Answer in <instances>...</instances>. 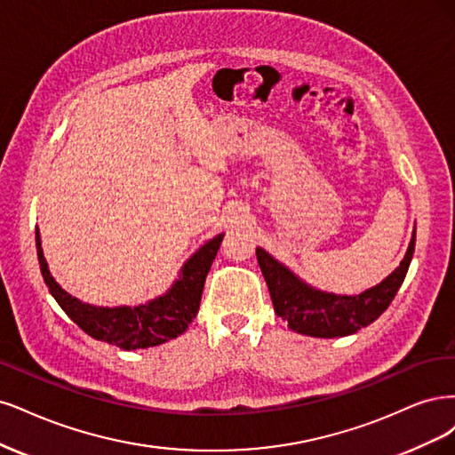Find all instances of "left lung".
Returning <instances> with one entry per match:
<instances>
[{
	"mask_svg": "<svg viewBox=\"0 0 455 455\" xmlns=\"http://www.w3.org/2000/svg\"><path fill=\"white\" fill-rule=\"evenodd\" d=\"M416 230L399 268L382 283L366 289L361 295H334L304 283L265 249L257 247V260L265 275L275 314L295 332L315 339H336L357 332L382 315L404 282L414 255Z\"/></svg>",
	"mask_w": 455,
	"mask_h": 455,
	"instance_id": "left-lung-1",
	"label": "left lung"
}]
</instances>
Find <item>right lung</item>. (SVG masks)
<instances>
[{
    "label": "right lung",
    "instance_id": "right-lung-1",
    "mask_svg": "<svg viewBox=\"0 0 455 455\" xmlns=\"http://www.w3.org/2000/svg\"><path fill=\"white\" fill-rule=\"evenodd\" d=\"M221 242L223 234H219L208 243H204L185 262L180 277L163 297L134 307H104L81 302L54 282L47 260L43 257L39 230L36 228L39 268L54 300L60 304L73 323H77L86 334L123 349H143L164 344L188 329L198 314L204 283H206V275Z\"/></svg>",
    "mask_w": 455,
    "mask_h": 455
}]
</instances>
